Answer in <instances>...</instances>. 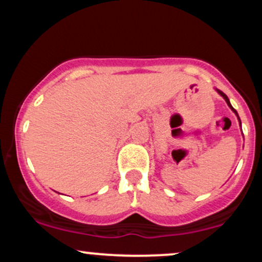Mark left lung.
Wrapping results in <instances>:
<instances>
[{
  "mask_svg": "<svg viewBox=\"0 0 262 262\" xmlns=\"http://www.w3.org/2000/svg\"><path fill=\"white\" fill-rule=\"evenodd\" d=\"M215 91H217V92L219 93V95H221V96H222V97H223V98H224V100H225V102H227V104H228V106H229V108H230V110H231V111H233V112H234V113H235V116L237 117V121H239V124H240V127H242V122H240V118H239V116H237V112H236V111H235V110H234V108H233V106H231V104H230V101H229V98H228V96H227V95H225V93H224V92H222V91H221V90H217V89H215Z\"/></svg>",
  "mask_w": 262,
  "mask_h": 262,
  "instance_id": "1",
  "label": "left lung"
}]
</instances>
